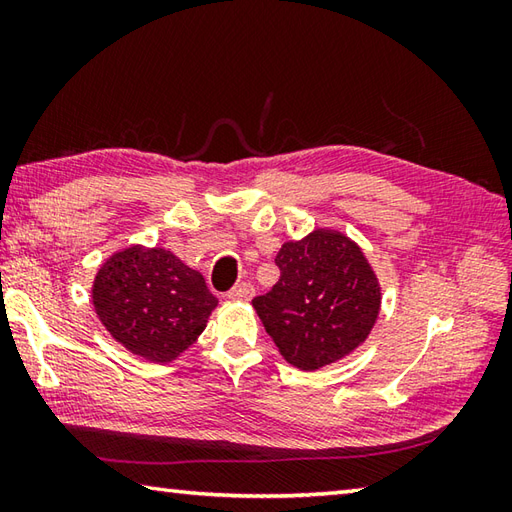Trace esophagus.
<instances>
[{
  "label": "esophagus",
  "mask_w": 512,
  "mask_h": 512,
  "mask_svg": "<svg viewBox=\"0 0 512 512\" xmlns=\"http://www.w3.org/2000/svg\"><path fill=\"white\" fill-rule=\"evenodd\" d=\"M226 297L231 301H250L255 297V286H250L244 281V284H237L233 290H228Z\"/></svg>",
  "instance_id": "obj_1"
}]
</instances>
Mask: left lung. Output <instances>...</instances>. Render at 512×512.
<instances>
[{
    "instance_id": "8db88e82",
    "label": "left lung",
    "mask_w": 512,
    "mask_h": 512,
    "mask_svg": "<svg viewBox=\"0 0 512 512\" xmlns=\"http://www.w3.org/2000/svg\"><path fill=\"white\" fill-rule=\"evenodd\" d=\"M281 277L253 299L279 354L292 367L314 372L354 354L372 334L383 288L363 248L330 226L279 248Z\"/></svg>"
}]
</instances>
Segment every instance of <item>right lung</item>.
<instances>
[{
  "label": "right lung",
  "mask_w": 512,
  "mask_h": 512,
  "mask_svg": "<svg viewBox=\"0 0 512 512\" xmlns=\"http://www.w3.org/2000/svg\"><path fill=\"white\" fill-rule=\"evenodd\" d=\"M92 306L116 343L162 365L200 339L217 299L171 250L129 244L96 270Z\"/></svg>",
  "instance_id": "1"
}]
</instances>
